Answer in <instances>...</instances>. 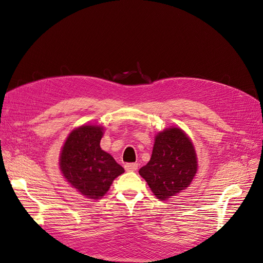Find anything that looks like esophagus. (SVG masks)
<instances>
[{
  "label": "esophagus",
  "instance_id": "1",
  "mask_svg": "<svg viewBox=\"0 0 263 263\" xmlns=\"http://www.w3.org/2000/svg\"><path fill=\"white\" fill-rule=\"evenodd\" d=\"M124 169L126 171H137L138 170V163H126L124 165Z\"/></svg>",
  "mask_w": 263,
  "mask_h": 263
}]
</instances>
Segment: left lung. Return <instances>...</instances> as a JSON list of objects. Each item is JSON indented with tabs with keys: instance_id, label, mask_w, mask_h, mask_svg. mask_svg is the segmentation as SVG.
Listing matches in <instances>:
<instances>
[{
	"instance_id": "left-lung-1",
	"label": "left lung",
	"mask_w": 263,
	"mask_h": 263,
	"mask_svg": "<svg viewBox=\"0 0 263 263\" xmlns=\"http://www.w3.org/2000/svg\"><path fill=\"white\" fill-rule=\"evenodd\" d=\"M197 171V153L190 138L172 126L157 134L151 159L139 173L154 196L166 200L185 190Z\"/></svg>"
}]
</instances>
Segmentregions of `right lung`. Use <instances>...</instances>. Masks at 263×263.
Returning a JSON list of instances; mask_svg holds the SVG:
<instances>
[{"label":"right lung","instance_id":"add662e5","mask_svg":"<svg viewBox=\"0 0 263 263\" xmlns=\"http://www.w3.org/2000/svg\"><path fill=\"white\" fill-rule=\"evenodd\" d=\"M103 127L81 125L66 138L60 154V169L65 180L82 196L100 199L124 169L111 154L101 149Z\"/></svg>","mask_w":263,"mask_h":263}]
</instances>
